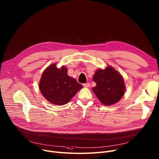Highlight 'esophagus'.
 I'll list each match as a JSON object with an SVG mask.
<instances>
[{
	"mask_svg": "<svg viewBox=\"0 0 159 159\" xmlns=\"http://www.w3.org/2000/svg\"><path fill=\"white\" fill-rule=\"evenodd\" d=\"M83 85L85 87H90V84L89 83H85V84H84Z\"/></svg>",
	"mask_w": 159,
	"mask_h": 159,
	"instance_id": "esophagus-1",
	"label": "esophagus"
}]
</instances>
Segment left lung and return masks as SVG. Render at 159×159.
Segmentation results:
<instances>
[{
	"mask_svg": "<svg viewBox=\"0 0 159 159\" xmlns=\"http://www.w3.org/2000/svg\"><path fill=\"white\" fill-rule=\"evenodd\" d=\"M96 85L93 88L94 93L104 105L118 102L125 93V87L122 76L111 66L104 70H98L93 76Z\"/></svg>",
	"mask_w": 159,
	"mask_h": 159,
	"instance_id": "1",
	"label": "left lung"
}]
</instances>
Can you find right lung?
<instances>
[{
    "instance_id": "add662e5",
    "label": "right lung",
    "mask_w": 159,
    "mask_h": 159,
    "mask_svg": "<svg viewBox=\"0 0 159 159\" xmlns=\"http://www.w3.org/2000/svg\"><path fill=\"white\" fill-rule=\"evenodd\" d=\"M39 89L48 101L55 105H64L75 96L83 86L67 74L65 66L58 69L55 64L47 68L41 76Z\"/></svg>"
}]
</instances>
